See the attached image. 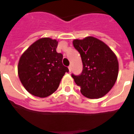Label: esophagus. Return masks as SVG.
Segmentation results:
<instances>
[{
  "instance_id": "34e87169",
  "label": "esophagus",
  "mask_w": 134,
  "mask_h": 134,
  "mask_svg": "<svg viewBox=\"0 0 134 134\" xmlns=\"http://www.w3.org/2000/svg\"><path fill=\"white\" fill-rule=\"evenodd\" d=\"M68 69H69V71L71 72V71H72V67H71V66H68Z\"/></svg>"
}]
</instances>
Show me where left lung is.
Listing matches in <instances>:
<instances>
[{"label":"left lung","instance_id":"1","mask_svg":"<svg viewBox=\"0 0 134 134\" xmlns=\"http://www.w3.org/2000/svg\"><path fill=\"white\" fill-rule=\"evenodd\" d=\"M73 44L81 56L82 71L80 75L71 76L85 97H103L112 88L118 76L116 55L107 44L94 37L75 40Z\"/></svg>","mask_w":134,"mask_h":134}]
</instances>
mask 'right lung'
Segmentation results:
<instances>
[{
	"label": "right lung",
	"mask_w": 134,
	"mask_h": 134,
	"mask_svg": "<svg viewBox=\"0 0 134 134\" xmlns=\"http://www.w3.org/2000/svg\"><path fill=\"white\" fill-rule=\"evenodd\" d=\"M58 42L42 38L33 43L21 56L18 75L30 94L47 97L56 91L65 73L69 70L62 63L63 55L56 52Z\"/></svg>",
	"instance_id": "obj_1"
}]
</instances>
